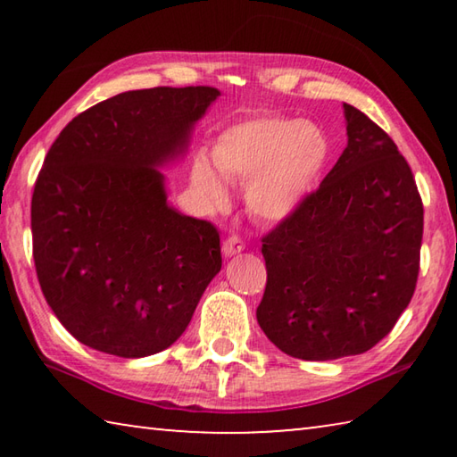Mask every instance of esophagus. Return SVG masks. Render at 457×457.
<instances>
[{"mask_svg": "<svg viewBox=\"0 0 457 457\" xmlns=\"http://www.w3.org/2000/svg\"><path fill=\"white\" fill-rule=\"evenodd\" d=\"M244 242L242 239H239L237 236H229L226 242H223V245H221V250H223V256L226 258H231V256H236V253H239V252H244Z\"/></svg>", "mask_w": 457, "mask_h": 457, "instance_id": "1", "label": "esophagus"}]
</instances>
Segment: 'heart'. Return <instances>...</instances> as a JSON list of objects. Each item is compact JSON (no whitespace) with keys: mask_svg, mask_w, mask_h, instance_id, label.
<instances>
[{"mask_svg":"<svg viewBox=\"0 0 457 457\" xmlns=\"http://www.w3.org/2000/svg\"><path fill=\"white\" fill-rule=\"evenodd\" d=\"M330 153V137L316 122L264 114L221 130L210 149L212 165L193 161L191 187L218 212L229 201L223 181L245 183L247 212L258 221H284L311 197Z\"/></svg>","mask_w":457,"mask_h":457,"instance_id":"obj_1","label":"heart"}]
</instances>
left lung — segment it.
Returning a JSON list of instances; mask_svg holds the SVG:
<instances>
[{"instance_id":"obj_1","label":"left lung","mask_w":457,"mask_h":457,"mask_svg":"<svg viewBox=\"0 0 457 457\" xmlns=\"http://www.w3.org/2000/svg\"><path fill=\"white\" fill-rule=\"evenodd\" d=\"M346 146L320 187L264 237V335L303 361L361 354L415 292L423 204L397 145L343 103Z\"/></svg>"}]
</instances>
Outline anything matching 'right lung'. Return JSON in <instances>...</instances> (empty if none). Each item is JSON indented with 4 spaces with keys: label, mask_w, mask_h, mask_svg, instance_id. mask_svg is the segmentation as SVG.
Returning a JSON list of instances; mask_svg holds the SVG:
<instances>
[{
    "label": "right lung",
    "mask_w": 457,
    "mask_h": 457,
    "mask_svg": "<svg viewBox=\"0 0 457 457\" xmlns=\"http://www.w3.org/2000/svg\"><path fill=\"white\" fill-rule=\"evenodd\" d=\"M220 96L212 87L122 92L68 122L46 154L32 195L37 280L90 349L165 351L221 270L220 231L177 212L163 175Z\"/></svg>",
    "instance_id": "obj_1"
}]
</instances>
